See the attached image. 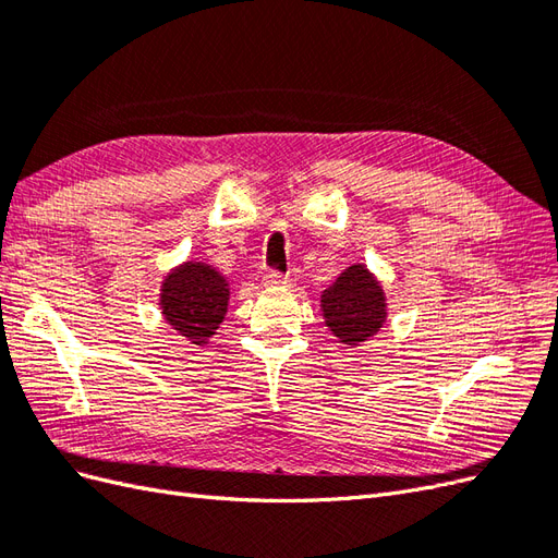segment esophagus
I'll return each mask as SVG.
<instances>
[{
    "label": "esophagus",
    "instance_id": "1",
    "mask_svg": "<svg viewBox=\"0 0 558 558\" xmlns=\"http://www.w3.org/2000/svg\"><path fill=\"white\" fill-rule=\"evenodd\" d=\"M265 281L269 286H286V283H289V275L279 272V269H269V272L265 275Z\"/></svg>",
    "mask_w": 558,
    "mask_h": 558
}]
</instances>
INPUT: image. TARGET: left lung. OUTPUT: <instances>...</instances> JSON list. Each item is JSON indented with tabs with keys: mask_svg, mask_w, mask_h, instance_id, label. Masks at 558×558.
I'll return each instance as SVG.
<instances>
[{
	"mask_svg": "<svg viewBox=\"0 0 558 558\" xmlns=\"http://www.w3.org/2000/svg\"><path fill=\"white\" fill-rule=\"evenodd\" d=\"M326 326L340 342L353 344L375 335L386 320L384 291L363 265H351L320 295Z\"/></svg>",
	"mask_w": 558,
	"mask_h": 558,
	"instance_id": "left-lung-1",
	"label": "left lung"
}]
</instances>
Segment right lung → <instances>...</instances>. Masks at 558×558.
Here are the masks:
<instances>
[{"label":"right lung","instance_id":"add662e5","mask_svg":"<svg viewBox=\"0 0 558 558\" xmlns=\"http://www.w3.org/2000/svg\"><path fill=\"white\" fill-rule=\"evenodd\" d=\"M228 281L205 263H185L162 281L160 307L177 332L205 344L228 312Z\"/></svg>","mask_w":558,"mask_h":558}]
</instances>
